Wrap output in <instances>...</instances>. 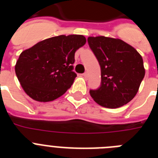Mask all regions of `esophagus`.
Listing matches in <instances>:
<instances>
[{
	"label": "esophagus",
	"instance_id": "obj_1",
	"mask_svg": "<svg viewBox=\"0 0 158 158\" xmlns=\"http://www.w3.org/2000/svg\"><path fill=\"white\" fill-rule=\"evenodd\" d=\"M82 76H83L85 78V79H87L88 76H89V74H88L87 73H83V74H82Z\"/></svg>",
	"mask_w": 158,
	"mask_h": 158
}]
</instances>
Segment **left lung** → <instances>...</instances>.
I'll return each mask as SVG.
<instances>
[{
  "label": "left lung",
  "instance_id": "1",
  "mask_svg": "<svg viewBox=\"0 0 158 158\" xmlns=\"http://www.w3.org/2000/svg\"><path fill=\"white\" fill-rule=\"evenodd\" d=\"M88 43L101 69V85L89 93L107 108H118L136 96L145 76L143 59L132 46L119 39L89 36Z\"/></svg>",
  "mask_w": 158,
  "mask_h": 158
}]
</instances>
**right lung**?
<instances>
[{"label": "right lung", "instance_id": "1", "mask_svg": "<svg viewBox=\"0 0 158 158\" xmlns=\"http://www.w3.org/2000/svg\"><path fill=\"white\" fill-rule=\"evenodd\" d=\"M86 43L81 35H58L37 43L19 54L15 71L27 96L39 102L56 100L71 87L77 50Z\"/></svg>", "mask_w": 158, "mask_h": 158}]
</instances>
